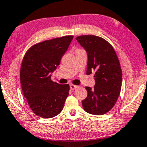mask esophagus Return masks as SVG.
Segmentation results:
<instances>
[{
	"label": "esophagus",
	"instance_id": "1",
	"mask_svg": "<svg viewBox=\"0 0 147 147\" xmlns=\"http://www.w3.org/2000/svg\"><path fill=\"white\" fill-rule=\"evenodd\" d=\"M70 90H76V89L77 88H78V86L77 85H73V84H71L70 85Z\"/></svg>",
	"mask_w": 147,
	"mask_h": 147
}]
</instances>
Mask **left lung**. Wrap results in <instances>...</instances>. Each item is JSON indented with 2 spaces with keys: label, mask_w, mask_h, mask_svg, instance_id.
<instances>
[{
  "label": "left lung",
  "mask_w": 147,
  "mask_h": 147,
  "mask_svg": "<svg viewBox=\"0 0 147 147\" xmlns=\"http://www.w3.org/2000/svg\"><path fill=\"white\" fill-rule=\"evenodd\" d=\"M76 39L87 51V75L96 72L94 87H85L87 96L82 101L83 108L90 114L104 115L114 107L121 89L122 71L117 55L113 46L100 36L83 35Z\"/></svg>",
  "instance_id": "left-lung-1"
}]
</instances>
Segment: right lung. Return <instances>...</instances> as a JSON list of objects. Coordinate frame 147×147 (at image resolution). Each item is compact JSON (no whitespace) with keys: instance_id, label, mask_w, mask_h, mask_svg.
I'll return each instance as SVG.
<instances>
[{"instance_id":"right-lung-1","label":"right lung","mask_w":147,"mask_h":147,"mask_svg":"<svg viewBox=\"0 0 147 147\" xmlns=\"http://www.w3.org/2000/svg\"><path fill=\"white\" fill-rule=\"evenodd\" d=\"M73 36H64L34 45L24 55L20 69V83L24 97L33 113L42 118L60 113L69 94L68 84L51 79Z\"/></svg>"}]
</instances>
